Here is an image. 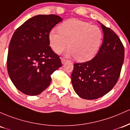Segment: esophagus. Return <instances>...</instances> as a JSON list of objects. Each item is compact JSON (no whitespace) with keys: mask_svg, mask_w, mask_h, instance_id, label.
Returning a JSON list of instances; mask_svg holds the SVG:
<instances>
[{"mask_svg":"<svg viewBox=\"0 0 130 130\" xmlns=\"http://www.w3.org/2000/svg\"><path fill=\"white\" fill-rule=\"evenodd\" d=\"M61 62H62V64H64L65 62H66L67 61H68V59H65V58H61Z\"/></svg>","mask_w":130,"mask_h":130,"instance_id":"34e87169","label":"esophagus"}]
</instances>
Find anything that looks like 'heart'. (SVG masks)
<instances>
[{
    "mask_svg": "<svg viewBox=\"0 0 130 130\" xmlns=\"http://www.w3.org/2000/svg\"><path fill=\"white\" fill-rule=\"evenodd\" d=\"M103 39L100 27L77 19L67 20L49 34L50 45L55 53H61L68 45L66 55L79 62L92 59L98 52Z\"/></svg>",
    "mask_w": 130,
    "mask_h": 130,
    "instance_id": "1",
    "label": "heart"
}]
</instances>
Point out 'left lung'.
Returning a JSON list of instances; mask_svg holds the SVG:
<instances>
[{
    "mask_svg": "<svg viewBox=\"0 0 130 130\" xmlns=\"http://www.w3.org/2000/svg\"><path fill=\"white\" fill-rule=\"evenodd\" d=\"M101 26L104 39L98 53L91 60L75 63L71 75L74 91L85 100H95L109 92L117 82L123 63L125 51L119 37L111 29Z\"/></svg>",
    "mask_w": 130,
    "mask_h": 130,
    "instance_id": "obj_1",
    "label": "left lung"
}]
</instances>
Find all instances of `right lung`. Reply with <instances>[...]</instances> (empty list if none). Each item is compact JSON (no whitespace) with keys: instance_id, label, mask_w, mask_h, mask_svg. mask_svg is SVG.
Wrapping results in <instances>:
<instances>
[{"instance_id":"1","label":"right lung","mask_w":130,"mask_h":130,"mask_svg":"<svg viewBox=\"0 0 130 130\" xmlns=\"http://www.w3.org/2000/svg\"><path fill=\"white\" fill-rule=\"evenodd\" d=\"M61 21L55 14H39L24 22L13 35L7 70L13 84L24 94H40L50 84L51 75L62 66L49 46L50 32Z\"/></svg>"}]
</instances>
